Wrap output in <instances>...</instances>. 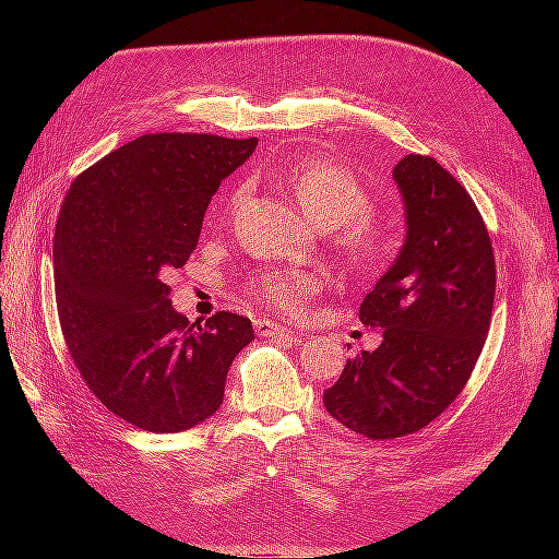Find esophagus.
Returning a JSON list of instances; mask_svg holds the SVG:
<instances>
[{"label":"esophagus","mask_w":559,"mask_h":559,"mask_svg":"<svg viewBox=\"0 0 559 559\" xmlns=\"http://www.w3.org/2000/svg\"><path fill=\"white\" fill-rule=\"evenodd\" d=\"M253 329H257V333L261 337H273V335H294L292 329H284L280 324H275V321L270 319H257L253 321Z\"/></svg>","instance_id":"obj_1"}]
</instances>
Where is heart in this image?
<instances>
[{"label":"heart","mask_w":559,"mask_h":559,"mask_svg":"<svg viewBox=\"0 0 559 559\" xmlns=\"http://www.w3.org/2000/svg\"><path fill=\"white\" fill-rule=\"evenodd\" d=\"M286 181L312 224L335 228V249L352 273L376 275L392 259L394 240L373 214V193L347 165L308 158L292 167ZM238 198H233V205ZM253 289L273 308L298 314L321 289V277L308 270H270L257 280Z\"/></svg>","instance_id":"1"}]
</instances>
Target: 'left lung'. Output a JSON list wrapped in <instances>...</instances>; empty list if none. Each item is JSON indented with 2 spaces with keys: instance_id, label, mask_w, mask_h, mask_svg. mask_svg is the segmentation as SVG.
Masks as SVG:
<instances>
[{
  "instance_id": "left-lung-1",
  "label": "left lung",
  "mask_w": 559,
  "mask_h": 559,
  "mask_svg": "<svg viewBox=\"0 0 559 559\" xmlns=\"http://www.w3.org/2000/svg\"><path fill=\"white\" fill-rule=\"evenodd\" d=\"M394 179L408 235L359 308L382 343L347 359L324 392L329 415L370 441L425 429L462 394L497 292L492 240L464 186L419 154L401 158Z\"/></svg>"
}]
</instances>
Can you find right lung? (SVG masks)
Instances as JSON below:
<instances>
[{
  "label": "right lung",
  "mask_w": 559,
  "mask_h": 559,
  "mask_svg": "<svg viewBox=\"0 0 559 559\" xmlns=\"http://www.w3.org/2000/svg\"><path fill=\"white\" fill-rule=\"evenodd\" d=\"M259 140L156 132L111 151L67 191L53 240L64 345L95 399L151 433L193 429L224 401L251 321L191 324L163 277L193 253L218 183Z\"/></svg>",
  "instance_id": "obj_1"
}]
</instances>
